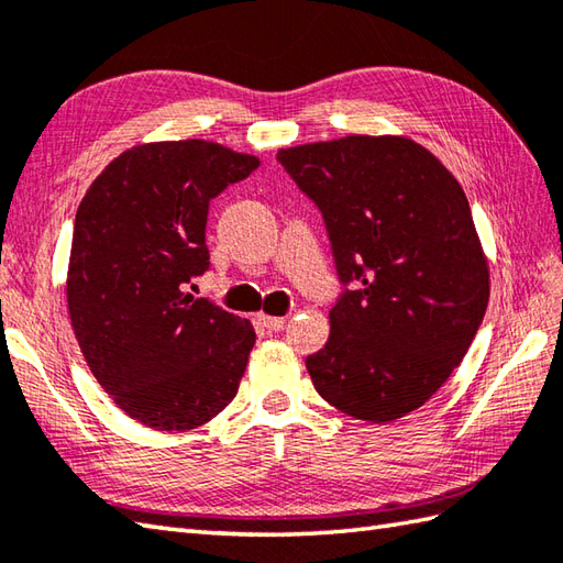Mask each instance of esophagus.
<instances>
[{
    "label": "esophagus",
    "instance_id": "obj_1",
    "mask_svg": "<svg viewBox=\"0 0 563 563\" xmlns=\"http://www.w3.org/2000/svg\"><path fill=\"white\" fill-rule=\"evenodd\" d=\"M258 321L268 331H280L285 324H288V319L285 317H268V314H258Z\"/></svg>",
    "mask_w": 563,
    "mask_h": 563
}]
</instances>
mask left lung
Instances as JSON below:
<instances>
[{"instance_id": "obj_1", "label": "left lung", "mask_w": 563, "mask_h": 563, "mask_svg": "<svg viewBox=\"0 0 563 563\" xmlns=\"http://www.w3.org/2000/svg\"><path fill=\"white\" fill-rule=\"evenodd\" d=\"M327 224L343 292L307 357L339 411L389 423L445 385L482 327L488 266L462 186L413 140L349 135L278 152Z\"/></svg>"}]
</instances>
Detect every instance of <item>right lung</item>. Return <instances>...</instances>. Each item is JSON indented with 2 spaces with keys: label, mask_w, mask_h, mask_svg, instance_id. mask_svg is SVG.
Segmentation results:
<instances>
[{
  "label": "right lung",
  "mask_w": 563,
  "mask_h": 563,
  "mask_svg": "<svg viewBox=\"0 0 563 563\" xmlns=\"http://www.w3.org/2000/svg\"><path fill=\"white\" fill-rule=\"evenodd\" d=\"M254 169L256 157L218 142H150L115 157L79 202L71 329L118 409L150 428H198L236 397L254 327L186 288L210 266V200Z\"/></svg>",
  "instance_id": "1"
}]
</instances>
